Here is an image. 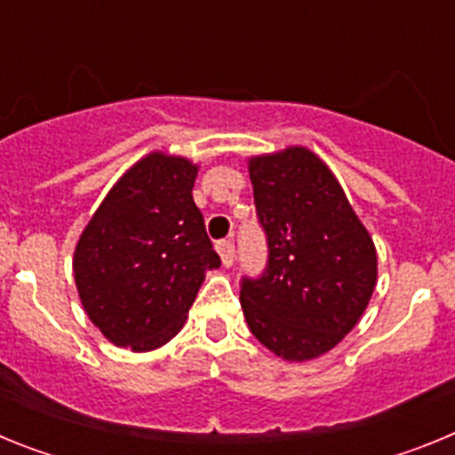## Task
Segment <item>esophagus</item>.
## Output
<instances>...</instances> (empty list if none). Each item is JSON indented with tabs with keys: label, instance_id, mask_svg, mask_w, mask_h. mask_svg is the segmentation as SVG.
<instances>
[{
	"label": "esophagus",
	"instance_id": "obj_1",
	"mask_svg": "<svg viewBox=\"0 0 455 455\" xmlns=\"http://www.w3.org/2000/svg\"><path fill=\"white\" fill-rule=\"evenodd\" d=\"M216 251H219L223 267H232V262H235V243L232 241H219Z\"/></svg>",
	"mask_w": 455,
	"mask_h": 455
}]
</instances>
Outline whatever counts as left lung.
Returning <instances> with one entry per match:
<instances>
[{
  "mask_svg": "<svg viewBox=\"0 0 455 455\" xmlns=\"http://www.w3.org/2000/svg\"><path fill=\"white\" fill-rule=\"evenodd\" d=\"M268 264L241 283L252 335L287 363H307L355 328L376 289L373 239L332 171L303 146L248 159Z\"/></svg>",
  "mask_w": 455,
  "mask_h": 455,
  "instance_id": "1",
  "label": "left lung"
}]
</instances>
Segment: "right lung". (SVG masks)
<instances>
[{
	"mask_svg": "<svg viewBox=\"0 0 455 455\" xmlns=\"http://www.w3.org/2000/svg\"><path fill=\"white\" fill-rule=\"evenodd\" d=\"M198 166L150 152L124 171L72 257L79 300L111 344L155 351L182 331L204 273L220 267L193 203Z\"/></svg>",
	"mask_w": 455,
	"mask_h": 455,
	"instance_id": "right-lung-1",
	"label": "right lung"
}]
</instances>
